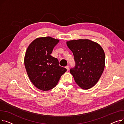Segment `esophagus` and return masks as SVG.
I'll return each instance as SVG.
<instances>
[{"label": "esophagus", "instance_id": "34e87169", "mask_svg": "<svg viewBox=\"0 0 124 124\" xmlns=\"http://www.w3.org/2000/svg\"><path fill=\"white\" fill-rule=\"evenodd\" d=\"M65 68H66V69H67V71H68V70H69V66L68 65L66 66L65 67Z\"/></svg>", "mask_w": 124, "mask_h": 124}]
</instances>
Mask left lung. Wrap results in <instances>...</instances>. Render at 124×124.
I'll return each instance as SVG.
<instances>
[{
	"label": "left lung",
	"instance_id": "1",
	"mask_svg": "<svg viewBox=\"0 0 124 124\" xmlns=\"http://www.w3.org/2000/svg\"><path fill=\"white\" fill-rule=\"evenodd\" d=\"M72 52L75 66L70 70L75 82L84 89L94 86L101 78L105 66V52L101 46L88 39L66 42Z\"/></svg>",
	"mask_w": 124,
	"mask_h": 124
}]
</instances>
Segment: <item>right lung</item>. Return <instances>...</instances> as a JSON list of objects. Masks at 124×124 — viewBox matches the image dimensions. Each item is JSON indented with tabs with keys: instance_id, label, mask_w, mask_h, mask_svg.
Masks as SVG:
<instances>
[{
	"instance_id": "obj_1",
	"label": "right lung",
	"mask_w": 124,
	"mask_h": 124,
	"mask_svg": "<svg viewBox=\"0 0 124 124\" xmlns=\"http://www.w3.org/2000/svg\"><path fill=\"white\" fill-rule=\"evenodd\" d=\"M59 40L50 37L38 38L29 46L24 63L32 83L38 89L47 91L55 87L65 68L59 65V61L51 54Z\"/></svg>"
}]
</instances>
